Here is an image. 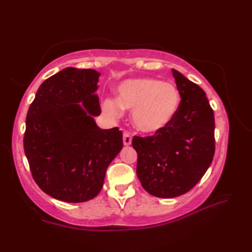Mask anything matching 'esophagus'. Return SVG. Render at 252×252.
<instances>
[{
  "label": "esophagus",
  "instance_id": "obj_1",
  "mask_svg": "<svg viewBox=\"0 0 252 252\" xmlns=\"http://www.w3.org/2000/svg\"><path fill=\"white\" fill-rule=\"evenodd\" d=\"M132 143V136H131V133H129L127 131L123 132V144H125L126 146H129L131 145Z\"/></svg>",
  "mask_w": 252,
  "mask_h": 252
}]
</instances>
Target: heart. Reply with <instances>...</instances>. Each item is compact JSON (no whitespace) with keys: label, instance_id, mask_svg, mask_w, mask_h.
I'll return each instance as SVG.
<instances>
[{"label":"heart","instance_id":"heart-1","mask_svg":"<svg viewBox=\"0 0 252 252\" xmlns=\"http://www.w3.org/2000/svg\"><path fill=\"white\" fill-rule=\"evenodd\" d=\"M180 93L174 85L152 78L126 80L118 88V99L104 101L105 109L119 116L123 109L132 111L133 125L138 131L155 133L173 119L180 106Z\"/></svg>","mask_w":252,"mask_h":252}]
</instances>
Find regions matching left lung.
<instances>
[{
    "label": "left lung",
    "instance_id": "1",
    "mask_svg": "<svg viewBox=\"0 0 252 252\" xmlns=\"http://www.w3.org/2000/svg\"><path fill=\"white\" fill-rule=\"evenodd\" d=\"M181 96L179 109L162 130L134 136L136 174L144 189L159 198H174L201 180L215 156V115L206 93L172 69Z\"/></svg>",
    "mask_w": 252,
    "mask_h": 252
}]
</instances>
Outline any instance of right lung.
<instances>
[{
  "instance_id": "add662e5",
  "label": "right lung",
  "mask_w": 252,
  "mask_h": 252,
  "mask_svg": "<svg viewBox=\"0 0 252 252\" xmlns=\"http://www.w3.org/2000/svg\"><path fill=\"white\" fill-rule=\"evenodd\" d=\"M99 76L93 69H63L40 85L29 107L25 154L35 183L55 199H93L122 149V132L100 129L94 120Z\"/></svg>"
}]
</instances>
